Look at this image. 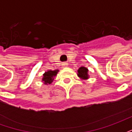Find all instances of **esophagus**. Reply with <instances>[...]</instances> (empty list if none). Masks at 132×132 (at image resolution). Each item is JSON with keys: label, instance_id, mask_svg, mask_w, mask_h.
Listing matches in <instances>:
<instances>
[{"label": "esophagus", "instance_id": "esophagus-1", "mask_svg": "<svg viewBox=\"0 0 132 132\" xmlns=\"http://www.w3.org/2000/svg\"><path fill=\"white\" fill-rule=\"evenodd\" d=\"M62 65H63V67H67V66H68V63H63Z\"/></svg>", "mask_w": 132, "mask_h": 132}]
</instances>
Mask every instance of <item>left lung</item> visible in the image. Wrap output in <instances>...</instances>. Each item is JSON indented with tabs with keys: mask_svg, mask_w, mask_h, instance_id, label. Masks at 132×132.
<instances>
[{
	"mask_svg": "<svg viewBox=\"0 0 132 132\" xmlns=\"http://www.w3.org/2000/svg\"><path fill=\"white\" fill-rule=\"evenodd\" d=\"M88 70L86 67H80L78 70V77L82 79H88Z\"/></svg>",
	"mask_w": 132,
	"mask_h": 132,
	"instance_id": "left-lung-1",
	"label": "left lung"
}]
</instances>
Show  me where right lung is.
I'll return each mask as SVG.
<instances>
[{
    "label": "right lung",
    "instance_id": "obj_1",
    "mask_svg": "<svg viewBox=\"0 0 132 132\" xmlns=\"http://www.w3.org/2000/svg\"><path fill=\"white\" fill-rule=\"evenodd\" d=\"M59 70H55V71H48L45 72L43 74V78H42V81H44V84L48 85L52 83V82L54 80V77L56 76Z\"/></svg>",
    "mask_w": 132,
    "mask_h": 132
}]
</instances>
